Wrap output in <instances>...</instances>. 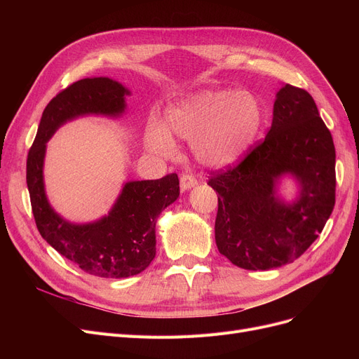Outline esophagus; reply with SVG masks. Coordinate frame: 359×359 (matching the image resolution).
Instances as JSON below:
<instances>
[{"label": "esophagus", "mask_w": 359, "mask_h": 359, "mask_svg": "<svg viewBox=\"0 0 359 359\" xmlns=\"http://www.w3.org/2000/svg\"><path fill=\"white\" fill-rule=\"evenodd\" d=\"M196 183H198L196 179L194 176H191V175L183 173L180 176V187H182V191H189L191 187H194Z\"/></svg>", "instance_id": "esophagus-1"}]
</instances>
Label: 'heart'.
<instances>
[{
  "instance_id": "1",
  "label": "heart",
  "mask_w": 359,
  "mask_h": 359,
  "mask_svg": "<svg viewBox=\"0 0 359 359\" xmlns=\"http://www.w3.org/2000/svg\"><path fill=\"white\" fill-rule=\"evenodd\" d=\"M265 122V109L249 90H201L165 111L164 128L145 130L147 147L157 154H172L177 137L192 142L196 158L208 167L237 163L255 142Z\"/></svg>"
}]
</instances>
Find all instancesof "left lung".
Here are the masks:
<instances>
[{"label":"left lung","instance_id":"8db88e82","mask_svg":"<svg viewBox=\"0 0 359 359\" xmlns=\"http://www.w3.org/2000/svg\"><path fill=\"white\" fill-rule=\"evenodd\" d=\"M336 153L330 130L310 94L285 84L273 104L272 126L237 165L211 172L218 194L215 243L233 265L268 271L294 262L325 229L334 206ZM292 174L299 198L276 195L278 179Z\"/></svg>","mask_w":359,"mask_h":359}]
</instances>
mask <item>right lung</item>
<instances>
[{"instance_id": "right-lung-1", "label": "right lung", "mask_w": 359, "mask_h": 359, "mask_svg": "<svg viewBox=\"0 0 359 359\" xmlns=\"http://www.w3.org/2000/svg\"><path fill=\"white\" fill-rule=\"evenodd\" d=\"M129 91L107 77L84 79L56 94L42 113L27 156L26 180L36 227L50 246L84 272L100 278L138 275L156 257V224L180 192L179 177L125 183L109 215L90 224H71L48 202L43 184L46 142L67 121L83 115L121 116Z\"/></svg>"}]
</instances>
